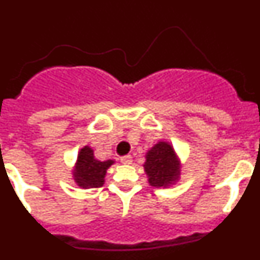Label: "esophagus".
I'll list each match as a JSON object with an SVG mask.
<instances>
[{
    "label": "esophagus",
    "mask_w": 260,
    "mask_h": 260,
    "mask_svg": "<svg viewBox=\"0 0 260 260\" xmlns=\"http://www.w3.org/2000/svg\"><path fill=\"white\" fill-rule=\"evenodd\" d=\"M121 162H122V164H125V165L132 164V162H133V157L130 155L122 156V157H121Z\"/></svg>",
    "instance_id": "1"
}]
</instances>
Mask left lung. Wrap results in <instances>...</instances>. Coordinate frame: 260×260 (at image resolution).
Masks as SVG:
<instances>
[{"instance_id": "8db88e82", "label": "left lung", "mask_w": 260, "mask_h": 260, "mask_svg": "<svg viewBox=\"0 0 260 260\" xmlns=\"http://www.w3.org/2000/svg\"><path fill=\"white\" fill-rule=\"evenodd\" d=\"M143 168L153 187H169L181 180L182 162L169 142L158 141L146 152Z\"/></svg>"}]
</instances>
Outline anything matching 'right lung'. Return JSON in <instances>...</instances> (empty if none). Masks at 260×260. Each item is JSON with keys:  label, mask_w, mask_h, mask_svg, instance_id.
<instances>
[{"label": "right lung", "mask_w": 260, "mask_h": 260, "mask_svg": "<svg viewBox=\"0 0 260 260\" xmlns=\"http://www.w3.org/2000/svg\"><path fill=\"white\" fill-rule=\"evenodd\" d=\"M114 162H116L114 160L100 161L95 157L91 147H82L78 152L77 161L71 171L73 180L82 189H93V187L103 186L105 182L107 171Z\"/></svg>", "instance_id": "right-lung-1"}]
</instances>
